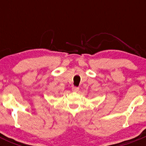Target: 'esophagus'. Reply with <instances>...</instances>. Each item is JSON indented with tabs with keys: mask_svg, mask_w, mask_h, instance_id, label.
<instances>
[{
	"mask_svg": "<svg viewBox=\"0 0 146 146\" xmlns=\"http://www.w3.org/2000/svg\"><path fill=\"white\" fill-rule=\"evenodd\" d=\"M79 90V88L78 87H76V86H73V88H72V90L73 91V92H78Z\"/></svg>",
	"mask_w": 146,
	"mask_h": 146,
	"instance_id": "obj_1",
	"label": "esophagus"
}]
</instances>
